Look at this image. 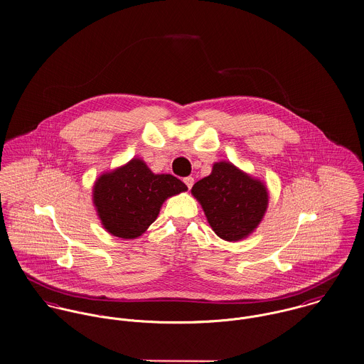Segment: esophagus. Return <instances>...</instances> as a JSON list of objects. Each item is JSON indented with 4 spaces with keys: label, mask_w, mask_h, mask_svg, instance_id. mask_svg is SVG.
Masks as SVG:
<instances>
[{
    "label": "esophagus",
    "mask_w": 364,
    "mask_h": 364,
    "mask_svg": "<svg viewBox=\"0 0 364 364\" xmlns=\"http://www.w3.org/2000/svg\"><path fill=\"white\" fill-rule=\"evenodd\" d=\"M184 183H186V186H187L188 188H191L193 184H194V178H193V177H186V178H184Z\"/></svg>",
    "instance_id": "34e87169"
}]
</instances>
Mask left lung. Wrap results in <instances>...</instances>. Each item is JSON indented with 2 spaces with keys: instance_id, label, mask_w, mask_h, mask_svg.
Segmentation results:
<instances>
[{
  "instance_id": "obj_1",
  "label": "left lung",
  "mask_w": 364,
  "mask_h": 364,
  "mask_svg": "<svg viewBox=\"0 0 364 364\" xmlns=\"http://www.w3.org/2000/svg\"><path fill=\"white\" fill-rule=\"evenodd\" d=\"M191 194L213 230L228 242L252 235L269 207L266 184L225 160L214 163L211 174L197 181Z\"/></svg>"
}]
</instances>
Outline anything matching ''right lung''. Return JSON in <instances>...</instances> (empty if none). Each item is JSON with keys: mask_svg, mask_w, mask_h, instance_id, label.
Listing matches in <instances>:
<instances>
[{"mask_svg": "<svg viewBox=\"0 0 364 364\" xmlns=\"http://www.w3.org/2000/svg\"><path fill=\"white\" fill-rule=\"evenodd\" d=\"M187 186L171 174H154L139 157L102 173L92 186V204L104 229L136 239L156 220L163 203Z\"/></svg>", "mask_w": 364, "mask_h": 364, "instance_id": "right-lung-1", "label": "right lung"}]
</instances>
